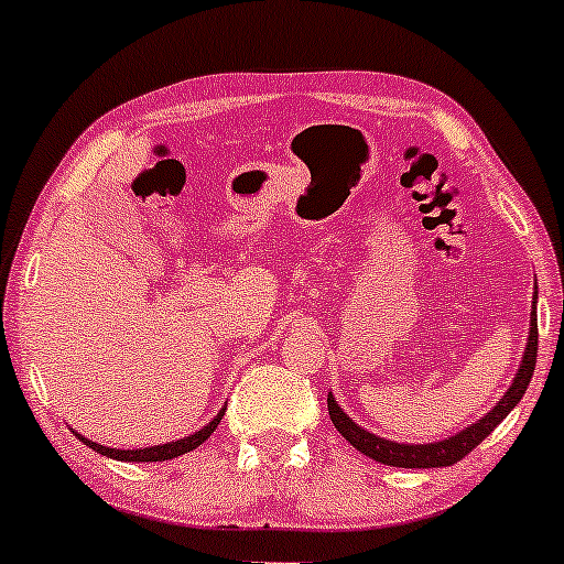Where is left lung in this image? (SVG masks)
Segmentation results:
<instances>
[{"instance_id":"1","label":"left lung","mask_w":564,"mask_h":564,"mask_svg":"<svg viewBox=\"0 0 564 564\" xmlns=\"http://www.w3.org/2000/svg\"><path fill=\"white\" fill-rule=\"evenodd\" d=\"M535 300H539V286H535L533 296V313H530V332L525 341V352H522L520 368H517L514 379H511L509 390L503 392V398L490 408L485 416L477 419L475 424L464 426L456 435L435 440V443H398V440H387L373 435L360 426L358 422L349 419V413L341 411V405L336 403V398L328 392V416L339 435L347 440L352 448H358L364 456L373 458V462L387 464V467H403V469H432V467H453L456 462H462L469 451H475L490 432L496 430L503 419L509 416V411L522 400L530 379L535 371V352H539V318H535Z\"/></svg>"}]
</instances>
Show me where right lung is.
Here are the masks:
<instances>
[{
    "label": "right lung",
    "instance_id": "right-lung-1",
    "mask_svg": "<svg viewBox=\"0 0 564 564\" xmlns=\"http://www.w3.org/2000/svg\"><path fill=\"white\" fill-rule=\"evenodd\" d=\"M225 411H228V405L219 408L217 416L212 419V422L206 424V426H200L198 432H193V435L180 437V440H172V443L151 445V448H134V451H132V448H127V451H121V448H108V445L93 443V440H89V437L79 435V432H76V430H74V435L79 437L84 445H89V448H93L95 453H100V456H108V458H116V462H170V458H177V456H183V453H191L193 448H198V445L204 443V440H209L212 432L217 430V424L223 422Z\"/></svg>",
    "mask_w": 564,
    "mask_h": 564
}]
</instances>
